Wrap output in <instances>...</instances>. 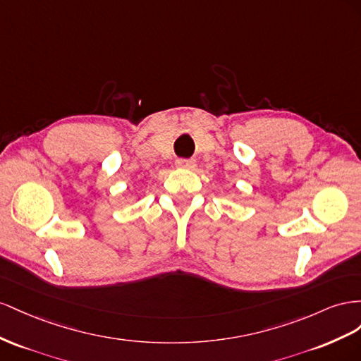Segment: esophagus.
<instances>
[{"label": "esophagus", "instance_id": "esophagus-1", "mask_svg": "<svg viewBox=\"0 0 361 361\" xmlns=\"http://www.w3.org/2000/svg\"><path fill=\"white\" fill-rule=\"evenodd\" d=\"M175 164H177V168H181V169H193L197 166V161L192 159H177Z\"/></svg>", "mask_w": 361, "mask_h": 361}]
</instances>
